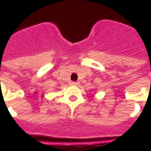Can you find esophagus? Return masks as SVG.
<instances>
[{
	"instance_id": "1",
	"label": "esophagus",
	"mask_w": 151,
	"mask_h": 151,
	"mask_svg": "<svg viewBox=\"0 0 151 151\" xmlns=\"http://www.w3.org/2000/svg\"><path fill=\"white\" fill-rule=\"evenodd\" d=\"M70 84H71V85H78V84H79V82L71 81L70 82Z\"/></svg>"
}]
</instances>
